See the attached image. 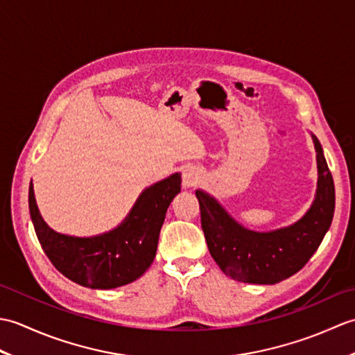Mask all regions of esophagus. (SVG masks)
<instances>
[{
	"instance_id": "obj_1",
	"label": "esophagus",
	"mask_w": 355,
	"mask_h": 355,
	"mask_svg": "<svg viewBox=\"0 0 355 355\" xmlns=\"http://www.w3.org/2000/svg\"><path fill=\"white\" fill-rule=\"evenodd\" d=\"M198 183V172L193 168H187L183 171V187L189 189Z\"/></svg>"
}]
</instances>
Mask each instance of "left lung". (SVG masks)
I'll use <instances>...</instances> for the list:
<instances>
[{"label":"left lung","instance_id":"1","mask_svg":"<svg viewBox=\"0 0 355 355\" xmlns=\"http://www.w3.org/2000/svg\"><path fill=\"white\" fill-rule=\"evenodd\" d=\"M318 158V191L308 212L288 227L271 232L245 229L212 195L198 189L201 227L209 252L224 275L239 282L277 284L310 261L333 221L336 191L319 140L313 135Z\"/></svg>","mask_w":355,"mask_h":355}]
</instances>
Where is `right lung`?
Wrapping results in <instances>:
<instances>
[{
  "mask_svg": "<svg viewBox=\"0 0 355 355\" xmlns=\"http://www.w3.org/2000/svg\"><path fill=\"white\" fill-rule=\"evenodd\" d=\"M180 184V173H172L146 187L116 229L97 236L78 238L49 227L36 206L33 184L30 182V216L44 253L65 277L88 288H117L134 282L150 267L166 210L182 191Z\"/></svg>",
  "mask_w": 355,
  "mask_h": 355,
  "instance_id": "1",
  "label": "right lung"
}]
</instances>
